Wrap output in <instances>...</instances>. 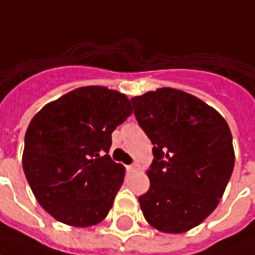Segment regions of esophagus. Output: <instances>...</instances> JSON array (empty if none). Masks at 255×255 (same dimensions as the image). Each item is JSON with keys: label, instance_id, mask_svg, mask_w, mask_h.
Segmentation results:
<instances>
[{"label": "esophagus", "instance_id": "1", "mask_svg": "<svg viewBox=\"0 0 255 255\" xmlns=\"http://www.w3.org/2000/svg\"><path fill=\"white\" fill-rule=\"evenodd\" d=\"M128 168H129L131 172H136V171H139V164H138V163H132Z\"/></svg>", "mask_w": 255, "mask_h": 255}]
</instances>
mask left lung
Masks as SVG:
<instances>
[{"mask_svg": "<svg viewBox=\"0 0 255 255\" xmlns=\"http://www.w3.org/2000/svg\"><path fill=\"white\" fill-rule=\"evenodd\" d=\"M133 113L153 143L150 188L139 196L149 225L183 233L214 211L235 165L225 119L192 94L157 88L131 99Z\"/></svg>", "mask_w": 255, "mask_h": 255, "instance_id": "8db88e82", "label": "left lung"}]
</instances>
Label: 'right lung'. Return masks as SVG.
I'll return each mask as SVG.
<instances>
[{"mask_svg":"<svg viewBox=\"0 0 255 255\" xmlns=\"http://www.w3.org/2000/svg\"><path fill=\"white\" fill-rule=\"evenodd\" d=\"M131 113L127 95L88 85L47 103L31 119L23 171L55 220L88 228L106 218L126 177V168L108 154L112 132Z\"/></svg>","mask_w":255,"mask_h":255,"instance_id":"right-lung-1","label":"right lung"}]
</instances>
